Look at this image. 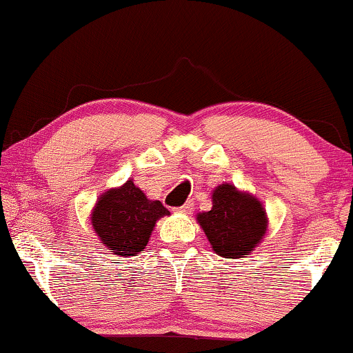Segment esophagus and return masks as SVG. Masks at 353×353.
<instances>
[{
	"label": "esophagus",
	"instance_id": "esophagus-1",
	"mask_svg": "<svg viewBox=\"0 0 353 353\" xmlns=\"http://www.w3.org/2000/svg\"><path fill=\"white\" fill-rule=\"evenodd\" d=\"M175 211H178V213L190 214L193 211V201H186L183 206H178V208H175Z\"/></svg>",
	"mask_w": 353,
	"mask_h": 353
}]
</instances>
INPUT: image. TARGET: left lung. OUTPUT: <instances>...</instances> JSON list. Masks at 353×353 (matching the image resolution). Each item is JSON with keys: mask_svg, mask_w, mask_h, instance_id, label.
Here are the masks:
<instances>
[{"mask_svg": "<svg viewBox=\"0 0 353 353\" xmlns=\"http://www.w3.org/2000/svg\"><path fill=\"white\" fill-rule=\"evenodd\" d=\"M211 248L223 258H241L256 248L266 233V211L251 194L233 185H219L213 192V208L198 214Z\"/></svg>", "mask_w": 353, "mask_h": 353, "instance_id": "obj_1", "label": "left lung"}]
</instances>
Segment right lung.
<instances>
[{
	"mask_svg": "<svg viewBox=\"0 0 353 353\" xmlns=\"http://www.w3.org/2000/svg\"><path fill=\"white\" fill-rule=\"evenodd\" d=\"M170 214L160 201L145 196L128 180L99 198L92 211V226L112 254L135 256L145 250L157 219Z\"/></svg>",
	"mask_w": 353,
	"mask_h": 353,
	"instance_id": "obj_1",
	"label": "right lung"
}]
</instances>
